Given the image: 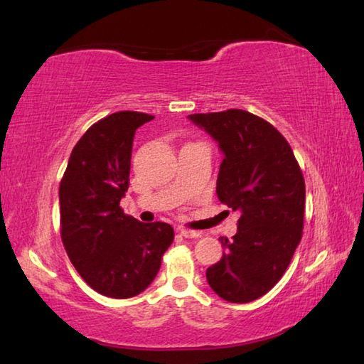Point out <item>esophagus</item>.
I'll return each instance as SVG.
<instances>
[{"label": "esophagus", "mask_w": 364, "mask_h": 364, "mask_svg": "<svg viewBox=\"0 0 364 364\" xmlns=\"http://www.w3.org/2000/svg\"><path fill=\"white\" fill-rule=\"evenodd\" d=\"M178 232L183 235L184 239H198L200 235H201L198 231H189V230H183V228H181V230H180Z\"/></svg>", "instance_id": "34e87169"}]
</instances>
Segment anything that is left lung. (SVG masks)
<instances>
[{
    "mask_svg": "<svg viewBox=\"0 0 364 364\" xmlns=\"http://www.w3.org/2000/svg\"><path fill=\"white\" fill-rule=\"evenodd\" d=\"M223 154L217 197L239 210L232 240L206 269L210 289L225 301L264 296L285 273L301 242L306 184L289 142L272 124L245 109L191 114Z\"/></svg>",
    "mask_w": 364,
    "mask_h": 364,
    "instance_id": "8db88e82",
    "label": "left lung"
}]
</instances>
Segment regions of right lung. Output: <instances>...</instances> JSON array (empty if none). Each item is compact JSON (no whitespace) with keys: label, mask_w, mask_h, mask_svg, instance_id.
<instances>
[{"label":"right lung","mask_w":364,"mask_h":364,"mask_svg":"<svg viewBox=\"0 0 364 364\" xmlns=\"http://www.w3.org/2000/svg\"><path fill=\"white\" fill-rule=\"evenodd\" d=\"M151 119L117 112L91 125L74 146L58 191L66 255L83 281L108 298L146 290L173 242L168 223H142L119 206L129 189L134 133Z\"/></svg>","instance_id":"1"}]
</instances>
